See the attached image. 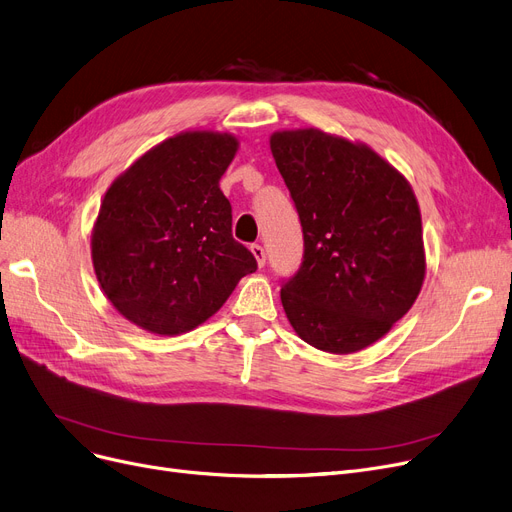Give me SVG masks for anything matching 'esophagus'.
Instances as JSON below:
<instances>
[{
  "label": "esophagus",
  "instance_id": "34e87169",
  "mask_svg": "<svg viewBox=\"0 0 512 512\" xmlns=\"http://www.w3.org/2000/svg\"><path fill=\"white\" fill-rule=\"evenodd\" d=\"M251 253H253V257L257 259L259 268H263V265H265V251H263L261 244H251Z\"/></svg>",
  "mask_w": 512,
  "mask_h": 512
}]
</instances>
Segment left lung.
Returning <instances> with one entry per match:
<instances>
[{"mask_svg":"<svg viewBox=\"0 0 512 512\" xmlns=\"http://www.w3.org/2000/svg\"><path fill=\"white\" fill-rule=\"evenodd\" d=\"M270 148L305 247L280 291L286 318L320 351L366 349L408 314L425 280L414 190L370 146L316 127L274 131Z\"/></svg>","mask_w":512,"mask_h":512,"instance_id":"8db88e82","label":"left lung"}]
</instances>
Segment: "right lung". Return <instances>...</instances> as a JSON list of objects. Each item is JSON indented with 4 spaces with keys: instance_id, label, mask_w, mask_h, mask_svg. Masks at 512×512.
Segmentation results:
<instances>
[{
    "instance_id": "1",
    "label": "right lung",
    "mask_w": 512,
    "mask_h": 512,
    "mask_svg": "<svg viewBox=\"0 0 512 512\" xmlns=\"http://www.w3.org/2000/svg\"><path fill=\"white\" fill-rule=\"evenodd\" d=\"M238 138L182 131L150 148L106 190L92 230L94 272L123 318L154 335L194 330L257 270L232 238L219 190Z\"/></svg>"
}]
</instances>
